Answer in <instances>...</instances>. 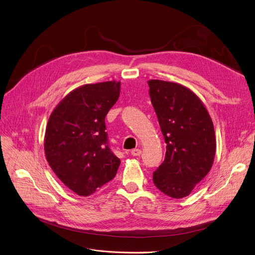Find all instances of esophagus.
Instances as JSON below:
<instances>
[{"mask_svg": "<svg viewBox=\"0 0 255 255\" xmlns=\"http://www.w3.org/2000/svg\"><path fill=\"white\" fill-rule=\"evenodd\" d=\"M131 154L133 156H139L141 154V150L139 148H134L131 150Z\"/></svg>", "mask_w": 255, "mask_h": 255, "instance_id": "esophagus-1", "label": "esophagus"}]
</instances>
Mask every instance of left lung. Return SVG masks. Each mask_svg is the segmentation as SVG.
I'll return each instance as SVG.
<instances>
[{"label":"left lung","instance_id":"8db88e82","mask_svg":"<svg viewBox=\"0 0 255 255\" xmlns=\"http://www.w3.org/2000/svg\"><path fill=\"white\" fill-rule=\"evenodd\" d=\"M147 83L166 143L165 158L153 172V183L168 197L185 198L213 165L214 125L204 104L190 89L159 80Z\"/></svg>","mask_w":255,"mask_h":255}]
</instances>
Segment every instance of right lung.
Listing matches in <instances>:
<instances>
[{
	"instance_id": "1",
	"label": "right lung",
	"mask_w": 255,
	"mask_h": 255,
	"mask_svg": "<svg viewBox=\"0 0 255 255\" xmlns=\"http://www.w3.org/2000/svg\"><path fill=\"white\" fill-rule=\"evenodd\" d=\"M120 96V82L71 91L51 113L44 138L46 159L62 183L90 196L113 179L120 159L109 147L105 118Z\"/></svg>"
}]
</instances>
